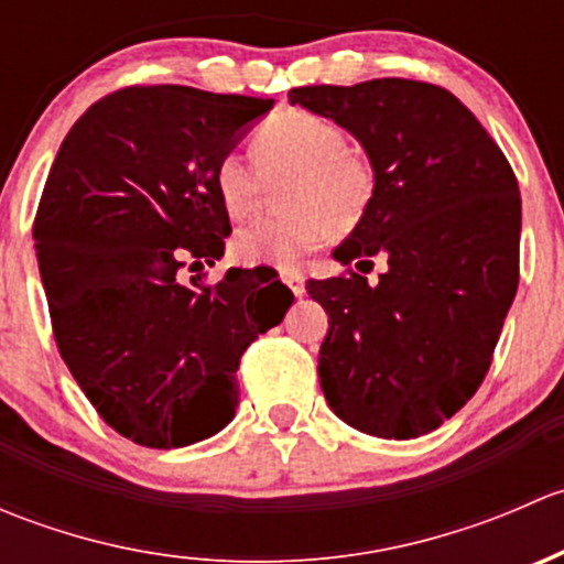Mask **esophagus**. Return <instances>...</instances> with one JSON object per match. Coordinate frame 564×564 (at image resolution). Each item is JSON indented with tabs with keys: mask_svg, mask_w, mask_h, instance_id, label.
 I'll list each match as a JSON object with an SVG mask.
<instances>
[{
	"mask_svg": "<svg viewBox=\"0 0 564 564\" xmlns=\"http://www.w3.org/2000/svg\"><path fill=\"white\" fill-rule=\"evenodd\" d=\"M281 281L292 289L294 297H303L305 294V275L303 270H297V267H286V270H281Z\"/></svg>",
	"mask_w": 564,
	"mask_h": 564,
	"instance_id": "34e87169",
	"label": "esophagus"
}]
</instances>
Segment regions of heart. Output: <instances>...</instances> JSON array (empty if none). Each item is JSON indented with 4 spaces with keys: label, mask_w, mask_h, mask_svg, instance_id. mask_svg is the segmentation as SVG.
I'll list each match as a JSON object with an SVG mask.
<instances>
[{
    "label": "heart",
    "mask_w": 564,
    "mask_h": 564,
    "mask_svg": "<svg viewBox=\"0 0 564 564\" xmlns=\"http://www.w3.org/2000/svg\"><path fill=\"white\" fill-rule=\"evenodd\" d=\"M250 158L261 177L240 155H224L213 169V193L229 218L253 213L264 182L278 185L283 213L242 226L231 240V256L248 267H289L324 237L346 235L371 209L377 169L366 150L346 141V130L311 111H281L250 135Z\"/></svg>",
    "instance_id": "1"
}]
</instances>
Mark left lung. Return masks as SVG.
Listing matches in <instances>:
<instances>
[{
  "mask_svg": "<svg viewBox=\"0 0 564 564\" xmlns=\"http://www.w3.org/2000/svg\"><path fill=\"white\" fill-rule=\"evenodd\" d=\"M289 104L349 130L377 169L371 209L333 256L368 267L388 259L377 283L349 270L305 286L329 316L318 349L324 398L362 434H429L486 379L519 289L513 169L436 84H322L292 89Z\"/></svg>",
  "mask_w": 564,
  "mask_h": 564,
  "instance_id": "obj_1",
  "label": "left lung"
}]
</instances>
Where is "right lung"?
I'll return each mask as SVG.
<instances>
[{"label": "right lung", "mask_w": 564, "mask_h": 564, "mask_svg": "<svg viewBox=\"0 0 564 564\" xmlns=\"http://www.w3.org/2000/svg\"><path fill=\"white\" fill-rule=\"evenodd\" d=\"M270 108L176 84L124 87L78 117L45 180L32 237L56 346L135 445L218 434L240 403L242 351L275 324V303L286 314L294 300L237 267L213 286L180 281L187 259L224 256L231 224L213 169ZM267 288L273 297L259 301Z\"/></svg>", "instance_id": "right-lung-1"}]
</instances>
